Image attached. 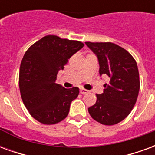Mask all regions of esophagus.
<instances>
[{
	"label": "esophagus",
	"mask_w": 155,
	"mask_h": 155,
	"mask_svg": "<svg viewBox=\"0 0 155 155\" xmlns=\"http://www.w3.org/2000/svg\"><path fill=\"white\" fill-rule=\"evenodd\" d=\"M87 90H85V89H84V88H81L80 89V92H81V94H86V93H88Z\"/></svg>",
	"instance_id": "esophagus-1"
}]
</instances>
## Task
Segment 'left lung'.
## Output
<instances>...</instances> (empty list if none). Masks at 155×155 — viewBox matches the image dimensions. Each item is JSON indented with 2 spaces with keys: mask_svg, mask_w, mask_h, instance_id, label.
<instances>
[{
  "mask_svg": "<svg viewBox=\"0 0 155 155\" xmlns=\"http://www.w3.org/2000/svg\"><path fill=\"white\" fill-rule=\"evenodd\" d=\"M96 54L100 74L110 79L104 84V93L88 109L91 116L104 125H114L126 118L136 103L140 91V74L134 58L112 42H85Z\"/></svg>",
  "mask_w": 155,
  "mask_h": 155,
  "instance_id": "8db88e82",
  "label": "left lung"
}]
</instances>
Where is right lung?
<instances>
[{
	"instance_id": "right-lung-1",
	"label": "right lung",
	"mask_w": 155,
	"mask_h": 155,
	"mask_svg": "<svg viewBox=\"0 0 155 155\" xmlns=\"http://www.w3.org/2000/svg\"><path fill=\"white\" fill-rule=\"evenodd\" d=\"M84 45L81 41L49 35L25 51L20 67V92L30 114L40 123L54 124L69 114L79 89H64L55 80L58 71Z\"/></svg>"
}]
</instances>
